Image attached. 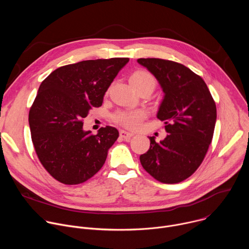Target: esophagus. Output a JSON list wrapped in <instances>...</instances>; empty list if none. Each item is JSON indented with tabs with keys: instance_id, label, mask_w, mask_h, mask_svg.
Listing matches in <instances>:
<instances>
[{
	"instance_id": "esophagus-1",
	"label": "esophagus",
	"mask_w": 249,
	"mask_h": 249,
	"mask_svg": "<svg viewBox=\"0 0 249 249\" xmlns=\"http://www.w3.org/2000/svg\"><path fill=\"white\" fill-rule=\"evenodd\" d=\"M120 136H121L122 138L128 140V139H130L131 137H133L134 134H133V133H130V132H127V131H125V130H120Z\"/></svg>"
}]
</instances>
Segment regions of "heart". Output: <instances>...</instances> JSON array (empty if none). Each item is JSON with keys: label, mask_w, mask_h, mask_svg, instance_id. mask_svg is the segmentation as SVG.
Returning <instances> with one entry per match:
<instances>
[{"label": "heart", "mask_w": 249, "mask_h": 249, "mask_svg": "<svg viewBox=\"0 0 249 249\" xmlns=\"http://www.w3.org/2000/svg\"><path fill=\"white\" fill-rule=\"evenodd\" d=\"M130 84L134 89L146 86H150L155 89L156 79L152 74L147 72V71L138 70L131 75ZM145 116L146 113L143 110H122L114 114L113 119L119 125L133 129L138 126L140 121L143 120Z\"/></svg>", "instance_id": "heart-1"}]
</instances>
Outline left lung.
I'll return each instance as SVG.
<instances>
[{
  "mask_svg": "<svg viewBox=\"0 0 249 249\" xmlns=\"http://www.w3.org/2000/svg\"><path fill=\"white\" fill-rule=\"evenodd\" d=\"M156 77L164 93L157 117L166 137L157 143L150 137L149 151L141 164L162 183H178L202 163L214 135L216 103L203 79L182 64L158 58L137 61Z\"/></svg>",
  "mask_w": 249,
  "mask_h": 249,
  "instance_id": "left-lung-1",
  "label": "left lung"
}]
</instances>
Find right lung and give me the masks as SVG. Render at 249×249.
Masks as SVG:
<instances>
[{
    "label": "right lung",
    "instance_id": "right-lung-1",
    "mask_svg": "<svg viewBox=\"0 0 249 249\" xmlns=\"http://www.w3.org/2000/svg\"><path fill=\"white\" fill-rule=\"evenodd\" d=\"M129 58L87 60L56 69L41 83L28 122L36 155L61 183L80 184L104 164L119 136L102 127L96 135L83 129L84 118L103 96Z\"/></svg>",
    "mask_w": 249,
    "mask_h": 249
}]
</instances>
